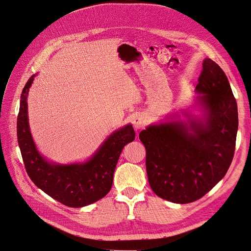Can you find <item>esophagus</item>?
I'll return each mask as SVG.
<instances>
[{
	"label": "esophagus",
	"instance_id": "esophagus-1",
	"mask_svg": "<svg viewBox=\"0 0 251 251\" xmlns=\"http://www.w3.org/2000/svg\"><path fill=\"white\" fill-rule=\"evenodd\" d=\"M145 119L142 117V116H136L134 119H133V125H134V128L136 130H139V129H142L145 127Z\"/></svg>",
	"mask_w": 251,
	"mask_h": 251
}]
</instances>
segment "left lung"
Instances as JSON below:
<instances>
[{"label":"left lung","mask_w":251,"mask_h":251,"mask_svg":"<svg viewBox=\"0 0 251 251\" xmlns=\"http://www.w3.org/2000/svg\"><path fill=\"white\" fill-rule=\"evenodd\" d=\"M202 68L195 91L203 116L183 112L187 121H182L176 114L139 134L150 187L173 203H190L209 192L234 155L238 113L230 84L211 59H204Z\"/></svg>","instance_id":"obj_1"}]
</instances>
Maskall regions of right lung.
<instances>
[{"mask_svg": "<svg viewBox=\"0 0 251 251\" xmlns=\"http://www.w3.org/2000/svg\"><path fill=\"white\" fill-rule=\"evenodd\" d=\"M22 91L17 136L26 171L35 185L69 207H83L110 191L114 171L124 146L135 139L131 124L114 131L86 162L57 164L42 156L32 137L28 118V93L34 77Z\"/></svg>", "mask_w": 251, "mask_h": 251, "instance_id": "right-lung-1", "label": "right lung"}]
</instances>
